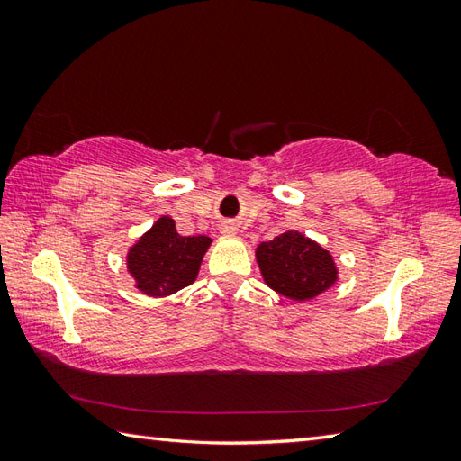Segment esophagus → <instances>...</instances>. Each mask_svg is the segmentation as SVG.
Returning <instances> with one entry per match:
<instances>
[{"mask_svg": "<svg viewBox=\"0 0 461 461\" xmlns=\"http://www.w3.org/2000/svg\"><path fill=\"white\" fill-rule=\"evenodd\" d=\"M236 231H238L236 225L230 223V221H225V223L221 225V233H236Z\"/></svg>", "mask_w": 461, "mask_h": 461, "instance_id": "obj_1", "label": "esophagus"}]
</instances>
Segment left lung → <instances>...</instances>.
<instances>
[{
    "label": "left lung",
    "instance_id": "left-lung-1",
    "mask_svg": "<svg viewBox=\"0 0 461 461\" xmlns=\"http://www.w3.org/2000/svg\"><path fill=\"white\" fill-rule=\"evenodd\" d=\"M267 285L293 301H309L335 285L339 271L332 256L299 231H285L256 249Z\"/></svg>",
    "mask_w": 461,
    "mask_h": 461
}]
</instances>
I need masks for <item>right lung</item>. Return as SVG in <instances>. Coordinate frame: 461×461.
<instances>
[{
    "mask_svg": "<svg viewBox=\"0 0 461 461\" xmlns=\"http://www.w3.org/2000/svg\"><path fill=\"white\" fill-rule=\"evenodd\" d=\"M210 243L212 240L205 236H180L174 220L162 215L129 249L126 269L134 277L136 289L144 295H172L198 277L200 263Z\"/></svg>",
    "mask_w": 461,
    "mask_h": 461,
    "instance_id": "add662e5",
    "label": "right lung"
}]
</instances>
